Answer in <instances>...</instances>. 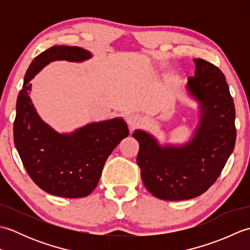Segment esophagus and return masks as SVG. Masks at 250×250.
Segmentation results:
<instances>
[{
	"label": "esophagus",
	"instance_id": "obj_1",
	"mask_svg": "<svg viewBox=\"0 0 250 250\" xmlns=\"http://www.w3.org/2000/svg\"><path fill=\"white\" fill-rule=\"evenodd\" d=\"M126 122L131 126V128H135V126L140 125L142 122V117L137 113H131L126 117Z\"/></svg>",
	"mask_w": 250,
	"mask_h": 250
}]
</instances>
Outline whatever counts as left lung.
<instances>
[{
    "label": "left lung",
    "instance_id": "8db88e82",
    "mask_svg": "<svg viewBox=\"0 0 250 250\" xmlns=\"http://www.w3.org/2000/svg\"><path fill=\"white\" fill-rule=\"evenodd\" d=\"M188 91L202 105L200 126L183 147H160L151 135L136 130V162L146 189L156 198L182 201L204 193L217 178L235 146V108L229 84L218 67L194 59Z\"/></svg>",
    "mask_w": 250,
    "mask_h": 250
}]
</instances>
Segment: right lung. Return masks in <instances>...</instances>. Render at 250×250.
Instances as JSON below:
<instances>
[{
	"label": "right lung",
	"instance_id": "1",
	"mask_svg": "<svg viewBox=\"0 0 250 250\" xmlns=\"http://www.w3.org/2000/svg\"><path fill=\"white\" fill-rule=\"evenodd\" d=\"M91 57L76 46H52L32 61L16 104L14 142L31 179L52 195L84 198L97 187L104 164L129 135L125 122H93L72 134H59L37 115L29 97L31 79L50 61L81 62Z\"/></svg>",
	"mask_w": 250,
	"mask_h": 250
}]
</instances>
